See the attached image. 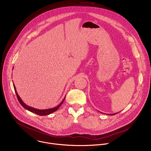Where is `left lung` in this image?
<instances>
[{
  "mask_svg": "<svg viewBox=\"0 0 151 151\" xmlns=\"http://www.w3.org/2000/svg\"><path fill=\"white\" fill-rule=\"evenodd\" d=\"M116 114H117V113H116ZM115 114H109V115H115Z\"/></svg>",
  "mask_w": 151,
  "mask_h": 151,
  "instance_id": "left-lung-1",
  "label": "left lung"
}]
</instances>
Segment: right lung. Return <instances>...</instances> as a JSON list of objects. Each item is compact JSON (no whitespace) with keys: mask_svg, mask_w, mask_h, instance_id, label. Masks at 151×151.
Instances as JSON below:
<instances>
[{"mask_svg":"<svg viewBox=\"0 0 151 151\" xmlns=\"http://www.w3.org/2000/svg\"><path fill=\"white\" fill-rule=\"evenodd\" d=\"M13 85H14V90H15V94L17 95V99L19 102V103L21 104V106H22L24 108H25L26 109H27V111H30V112H32V113H34V114H36L37 115H39L40 116H45V115H50L54 112H55L56 111L58 110V109L60 107V106L62 104V103H63L64 99H65L66 97L64 98V99L63 100V101L57 106H56L55 107H54V108H52V109H35L34 108V107H30L28 105H27L26 104H25V103H24L22 100V99H21L20 98V97L19 96V95L18 94L17 92V90H16V88H15V86L14 85V84L13 83Z\"/></svg>","mask_w":151,"mask_h":151,"instance_id":"add662e5","label":"right lung"}]
</instances>
